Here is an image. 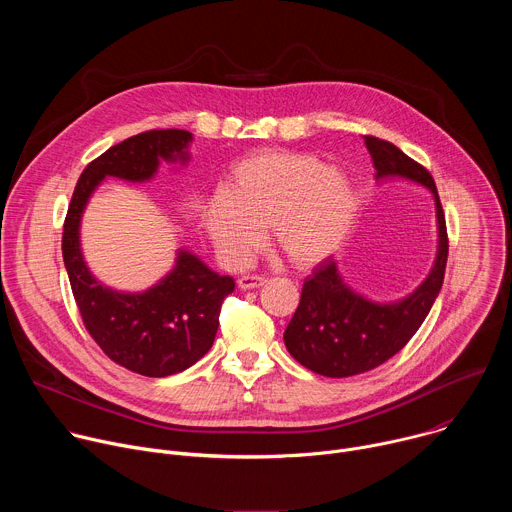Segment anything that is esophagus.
I'll return each instance as SVG.
<instances>
[{
  "instance_id": "esophagus-1",
  "label": "esophagus",
  "mask_w": 512,
  "mask_h": 512,
  "mask_svg": "<svg viewBox=\"0 0 512 512\" xmlns=\"http://www.w3.org/2000/svg\"><path fill=\"white\" fill-rule=\"evenodd\" d=\"M267 283V279L265 277H259V275H243L239 281H237V285L241 287V289H255V287H261V285H265Z\"/></svg>"
}]
</instances>
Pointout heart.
Masks as SVG:
<instances>
[{"label":"heart","instance_id":"heart-1","mask_svg":"<svg viewBox=\"0 0 512 512\" xmlns=\"http://www.w3.org/2000/svg\"><path fill=\"white\" fill-rule=\"evenodd\" d=\"M356 202L354 184L322 158L263 150L233 168L227 190L212 194L204 225L227 267H243L269 227L287 261L308 269L342 245Z\"/></svg>","mask_w":512,"mask_h":512}]
</instances>
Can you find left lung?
Here are the masks:
<instances>
[{
	"label": "left lung",
	"instance_id": "obj_1",
	"mask_svg": "<svg viewBox=\"0 0 512 512\" xmlns=\"http://www.w3.org/2000/svg\"><path fill=\"white\" fill-rule=\"evenodd\" d=\"M364 143L373 156L377 182L407 180L429 190L435 204L437 249L425 279L411 294L391 302L371 300L348 285L334 259L322 261L306 277L300 306L283 332V342L306 369L332 379L367 373L411 340L440 294L448 261L446 218L431 174L389 141L364 137Z\"/></svg>",
	"mask_w": 512,
	"mask_h": 512
}]
</instances>
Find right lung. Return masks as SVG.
<instances>
[{
	"label": "right lung",
	"instance_id": "right-lung-1",
	"mask_svg": "<svg viewBox=\"0 0 512 512\" xmlns=\"http://www.w3.org/2000/svg\"><path fill=\"white\" fill-rule=\"evenodd\" d=\"M190 143V131L160 129L113 145L81 174L64 221L62 259L89 334L111 360L143 377L182 373L210 350L221 304L233 294L235 281L212 271L192 251L176 249L172 269L152 287H109L85 261L83 214L107 178L143 184L156 178L162 162L188 166Z\"/></svg>",
	"mask_w": 512,
	"mask_h": 512
}]
</instances>
